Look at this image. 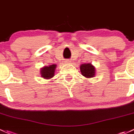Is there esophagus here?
Returning <instances> with one entry per match:
<instances>
[{"mask_svg": "<svg viewBox=\"0 0 134 134\" xmlns=\"http://www.w3.org/2000/svg\"><path fill=\"white\" fill-rule=\"evenodd\" d=\"M70 62H70V60H65V64H70Z\"/></svg>", "mask_w": 134, "mask_h": 134, "instance_id": "34e87169", "label": "esophagus"}]
</instances>
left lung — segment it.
Returning <instances> with one entry per match:
<instances>
[{"label": "left lung", "mask_w": 134, "mask_h": 134, "mask_svg": "<svg viewBox=\"0 0 134 134\" xmlns=\"http://www.w3.org/2000/svg\"><path fill=\"white\" fill-rule=\"evenodd\" d=\"M80 70L82 75L86 78L94 77L95 74V69L91 64H84L80 65Z\"/></svg>", "instance_id": "left-lung-1"}]
</instances>
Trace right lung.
I'll use <instances>...</instances> for the list:
<instances>
[{"instance_id": "right-lung-1", "label": "right lung", "mask_w": 134, "mask_h": 134, "mask_svg": "<svg viewBox=\"0 0 134 134\" xmlns=\"http://www.w3.org/2000/svg\"><path fill=\"white\" fill-rule=\"evenodd\" d=\"M57 67L56 64H52L49 66H45L41 69V76L44 79H49L55 76V70Z\"/></svg>"}]
</instances>
